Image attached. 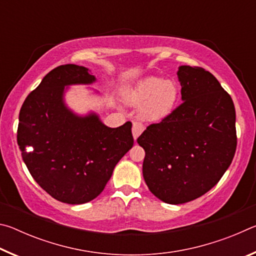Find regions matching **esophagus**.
Instances as JSON below:
<instances>
[{
	"mask_svg": "<svg viewBox=\"0 0 256 256\" xmlns=\"http://www.w3.org/2000/svg\"><path fill=\"white\" fill-rule=\"evenodd\" d=\"M144 131V126L141 123H138V122L133 123V125H132V134H133L134 140H136V138L141 136V133Z\"/></svg>",
	"mask_w": 256,
	"mask_h": 256,
	"instance_id": "34e87169",
	"label": "esophagus"
}]
</instances>
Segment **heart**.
I'll return each instance as SVG.
<instances>
[{
  "label": "heart",
  "instance_id": "1",
  "mask_svg": "<svg viewBox=\"0 0 256 256\" xmlns=\"http://www.w3.org/2000/svg\"><path fill=\"white\" fill-rule=\"evenodd\" d=\"M180 96V89L175 80L148 76L128 90L126 100L138 107V116L142 120L158 123L175 112Z\"/></svg>",
  "mask_w": 256,
  "mask_h": 256
}]
</instances>
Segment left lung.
<instances>
[{
    "label": "left lung",
    "mask_w": 256,
    "mask_h": 256,
    "mask_svg": "<svg viewBox=\"0 0 256 256\" xmlns=\"http://www.w3.org/2000/svg\"><path fill=\"white\" fill-rule=\"evenodd\" d=\"M182 102L138 138L146 151L142 172L156 198L182 204L218 183L235 156L236 112L219 81L202 68L177 71Z\"/></svg>",
    "instance_id": "obj_1"
}]
</instances>
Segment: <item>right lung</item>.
<instances>
[{"instance_id": "obj_1", "label": "right lung", "mask_w": 256, "mask_h": 256, "mask_svg": "<svg viewBox=\"0 0 256 256\" xmlns=\"http://www.w3.org/2000/svg\"><path fill=\"white\" fill-rule=\"evenodd\" d=\"M96 81L84 66L55 68L28 94L19 114L16 140L26 166L42 190L68 204L97 198L133 146L130 122L108 128L97 112L76 114L66 102L70 86Z\"/></svg>"}]
</instances>
